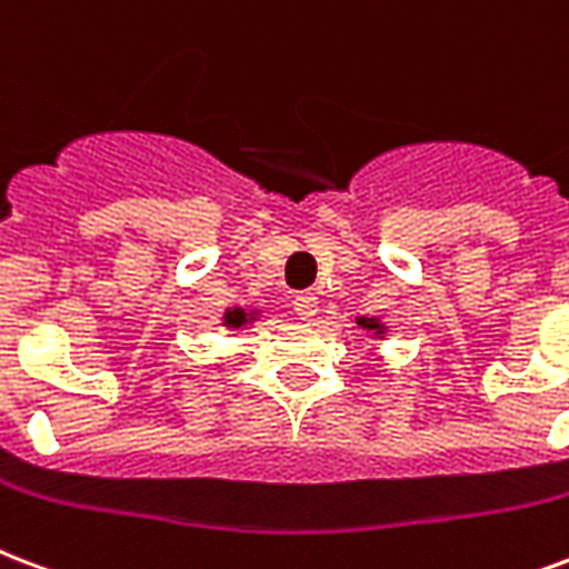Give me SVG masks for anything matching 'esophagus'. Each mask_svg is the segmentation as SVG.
I'll return each mask as SVG.
<instances>
[{
  "label": "esophagus",
  "mask_w": 569,
  "mask_h": 569,
  "mask_svg": "<svg viewBox=\"0 0 569 569\" xmlns=\"http://www.w3.org/2000/svg\"><path fill=\"white\" fill-rule=\"evenodd\" d=\"M292 307H295V313L301 316V319H307V322H310V319H316V313H319V301H316L313 292L295 295Z\"/></svg>",
  "instance_id": "1"
}]
</instances>
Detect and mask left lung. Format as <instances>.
<instances>
[{
    "label": "left lung",
    "instance_id": "obj_1",
    "mask_svg": "<svg viewBox=\"0 0 569 569\" xmlns=\"http://www.w3.org/2000/svg\"><path fill=\"white\" fill-rule=\"evenodd\" d=\"M358 325H363V328H370V331H379V322L376 319H361Z\"/></svg>",
    "mask_w": 569,
    "mask_h": 569
}]
</instances>
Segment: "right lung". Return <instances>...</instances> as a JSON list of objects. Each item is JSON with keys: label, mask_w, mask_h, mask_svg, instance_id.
I'll return each instance as SVG.
<instances>
[{"label": "right lung", "mask_w": 569, "mask_h": 569, "mask_svg": "<svg viewBox=\"0 0 569 569\" xmlns=\"http://www.w3.org/2000/svg\"><path fill=\"white\" fill-rule=\"evenodd\" d=\"M247 319H250V316H247L244 310H229V313H227V325H229V328H241V325H244Z\"/></svg>", "instance_id": "obj_1"}]
</instances>
